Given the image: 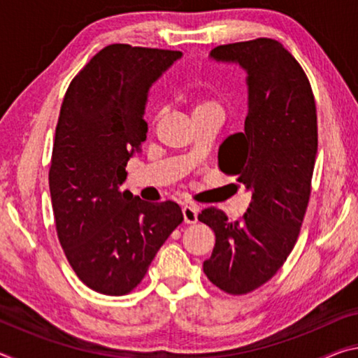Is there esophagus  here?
<instances>
[{"instance_id":"34e87169","label":"esophagus","mask_w":358,"mask_h":358,"mask_svg":"<svg viewBox=\"0 0 358 358\" xmlns=\"http://www.w3.org/2000/svg\"><path fill=\"white\" fill-rule=\"evenodd\" d=\"M197 213L199 208L196 205H186L183 207V217L186 224H196L197 222Z\"/></svg>"}]
</instances>
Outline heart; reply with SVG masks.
Returning <instances> with one entry per match:
<instances>
[{
	"label": "heart",
	"instance_id": "heart-1",
	"mask_svg": "<svg viewBox=\"0 0 358 358\" xmlns=\"http://www.w3.org/2000/svg\"><path fill=\"white\" fill-rule=\"evenodd\" d=\"M211 106H217L215 101H211L208 98H203V96H194L192 98V113L202 110V108H207ZM157 118V112L153 113V121Z\"/></svg>",
	"mask_w": 358,
	"mask_h": 358
}]
</instances>
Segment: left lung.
<instances>
[{
	"label": "left lung",
	"instance_id": "left-lung-1",
	"mask_svg": "<svg viewBox=\"0 0 358 358\" xmlns=\"http://www.w3.org/2000/svg\"><path fill=\"white\" fill-rule=\"evenodd\" d=\"M211 57L248 72L245 132L224 141L220 169L252 197L238 221L216 207L199 213L216 237L203 273L222 292L245 295L275 276L299 238L317 153L316 102L300 63L275 39L217 45Z\"/></svg>",
	"mask_w": 358,
	"mask_h": 358
}]
</instances>
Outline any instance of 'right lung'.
<instances>
[{
  "label": "right lung",
  "mask_w": 358,
  "mask_h": 358,
  "mask_svg": "<svg viewBox=\"0 0 358 358\" xmlns=\"http://www.w3.org/2000/svg\"><path fill=\"white\" fill-rule=\"evenodd\" d=\"M178 50L112 44L72 78L59 110L48 186L59 245L85 286L134 290L183 213L121 191L126 164L147 138L148 88Z\"/></svg>",
  "instance_id": "1"
}]
</instances>
